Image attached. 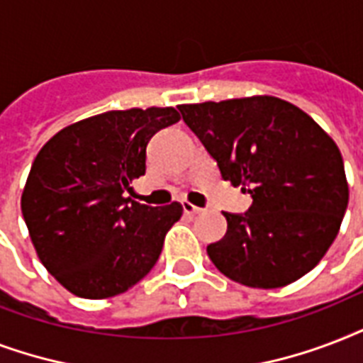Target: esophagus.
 Segmentation results:
<instances>
[{"mask_svg":"<svg viewBox=\"0 0 363 363\" xmlns=\"http://www.w3.org/2000/svg\"><path fill=\"white\" fill-rule=\"evenodd\" d=\"M182 206H184V212L187 213V216H195V213H202L204 212V210H202V208H199V206H195V204H191V202H182Z\"/></svg>","mask_w":363,"mask_h":363,"instance_id":"1","label":"esophagus"}]
</instances>
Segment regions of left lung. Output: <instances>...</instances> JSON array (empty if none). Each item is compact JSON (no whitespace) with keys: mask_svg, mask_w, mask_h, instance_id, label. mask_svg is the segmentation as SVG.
Masks as SVG:
<instances>
[{"mask_svg":"<svg viewBox=\"0 0 363 363\" xmlns=\"http://www.w3.org/2000/svg\"><path fill=\"white\" fill-rule=\"evenodd\" d=\"M179 111L221 178L254 199L246 213H223L225 237L206 248L218 271L259 289L313 271L348 204L345 164L330 134L303 109L267 94L184 104Z\"/></svg>","mask_w":363,"mask_h":363,"instance_id":"8db88e82","label":"left lung"}]
</instances>
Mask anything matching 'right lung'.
<instances>
[{
	"mask_svg": "<svg viewBox=\"0 0 363 363\" xmlns=\"http://www.w3.org/2000/svg\"><path fill=\"white\" fill-rule=\"evenodd\" d=\"M178 121L174 108L106 111L56 132L35 157L22 216L39 261L74 296H119L159 259L184 208L145 206L125 191L145 174L151 136Z\"/></svg>",
	"mask_w": 363,
	"mask_h": 363,
	"instance_id": "add662e5",
	"label": "right lung"
}]
</instances>
